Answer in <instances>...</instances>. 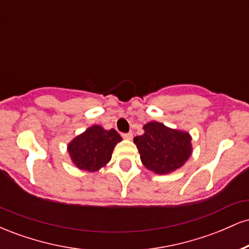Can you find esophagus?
I'll return each instance as SVG.
<instances>
[{
  "instance_id": "34e87169",
  "label": "esophagus",
  "mask_w": 249,
  "mask_h": 249,
  "mask_svg": "<svg viewBox=\"0 0 249 249\" xmlns=\"http://www.w3.org/2000/svg\"><path fill=\"white\" fill-rule=\"evenodd\" d=\"M122 136H123V138H125V139H132L133 134H132V132H127V133H123Z\"/></svg>"
}]
</instances>
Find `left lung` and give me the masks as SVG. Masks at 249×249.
Returning a JSON list of instances; mask_svg holds the SVG:
<instances>
[{"label": "left lung", "mask_w": 249, "mask_h": 249, "mask_svg": "<svg viewBox=\"0 0 249 249\" xmlns=\"http://www.w3.org/2000/svg\"><path fill=\"white\" fill-rule=\"evenodd\" d=\"M145 133L133 138L142 162L154 173L166 174L181 167L192 153L191 137L187 132L172 130L161 123L150 122Z\"/></svg>", "instance_id": "1"}]
</instances>
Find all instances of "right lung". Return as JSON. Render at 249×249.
<instances>
[{"label":"right lung","mask_w":249,"mask_h":249,"mask_svg":"<svg viewBox=\"0 0 249 249\" xmlns=\"http://www.w3.org/2000/svg\"><path fill=\"white\" fill-rule=\"evenodd\" d=\"M122 137L116 130H104L99 125L89 127L68 145L71 159L82 170L95 172L110 161L116 144Z\"/></svg>","instance_id":"add662e5"}]
</instances>
